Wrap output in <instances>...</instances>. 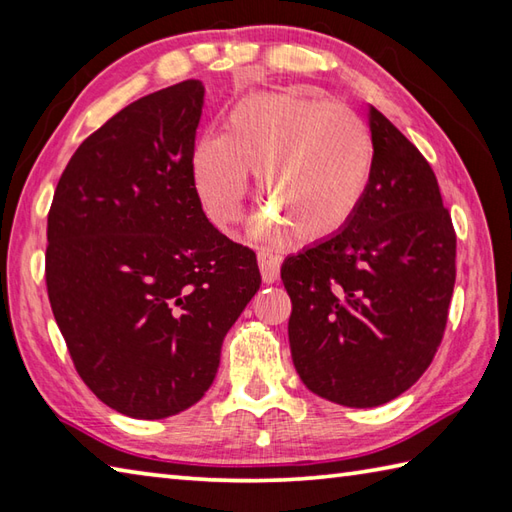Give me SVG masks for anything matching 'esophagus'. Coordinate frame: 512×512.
<instances>
[{
  "mask_svg": "<svg viewBox=\"0 0 512 512\" xmlns=\"http://www.w3.org/2000/svg\"><path fill=\"white\" fill-rule=\"evenodd\" d=\"M258 267L260 276H263L265 283H276L280 276V258L271 252H258Z\"/></svg>",
  "mask_w": 512,
  "mask_h": 512,
  "instance_id": "1",
  "label": "esophagus"
}]
</instances>
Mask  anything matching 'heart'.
I'll return each mask as SVG.
<instances>
[{
	"label": "heart",
	"instance_id": "b5f03b06",
	"mask_svg": "<svg viewBox=\"0 0 512 512\" xmlns=\"http://www.w3.org/2000/svg\"><path fill=\"white\" fill-rule=\"evenodd\" d=\"M373 141L356 112L305 92H256L227 112L223 137L192 150V181L203 212L225 229L243 214L247 174L269 212L276 238L294 232L318 243L349 225L367 192Z\"/></svg>",
	"mask_w": 512,
	"mask_h": 512
}]
</instances>
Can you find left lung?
Instances as JSON below:
<instances>
[{
    "label": "left lung",
    "instance_id": "1",
    "mask_svg": "<svg viewBox=\"0 0 512 512\" xmlns=\"http://www.w3.org/2000/svg\"><path fill=\"white\" fill-rule=\"evenodd\" d=\"M373 165L349 225L289 256L291 360L305 387L371 409L420 380L455 287V229L420 150L369 108Z\"/></svg>",
    "mask_w": 512,
    "mask_h": 512
}]
</instances>
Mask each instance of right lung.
<instances>
[{
	"instance_id": "1",
	"label": "right lung",
	"mask_w": 512,
	"mask_h": 512,
	"mask_svg": "<svg viewBox=\"0 0 512 512\" xmlns=\"http://www.w3.org/2000/svg\"><path fill=\"white\" fill-rule=\"evenodd\" d=\"M203 97L187 79L114 114L72 154L48 212L46 287L70 358L137 420L203 398L260 287L256 254L207 221L194 190Z\"/></svg>"
}]
</instances>
